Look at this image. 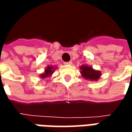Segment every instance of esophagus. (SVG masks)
Here are the masks:
<instances>
[{
    "mask_svg": "<svg viewBox=\"0 0 132 132\" xmlns=\"http://www.w3.org/2000/svg\"><path fill=\"white\" fill-rule=\"evenodd\" d=\"M65 65H71L72 62L71 61H69V62H64Z\"/></svg>",
    "mask_w": 132,
    "mask_h": 132,
    "instance_id": "obj_1",
    "label": "esophagus"
}]
</instances>
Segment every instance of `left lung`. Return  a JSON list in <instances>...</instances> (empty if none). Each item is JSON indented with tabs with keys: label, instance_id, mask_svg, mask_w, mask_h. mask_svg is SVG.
<instances>
[{
	"label": "left lung",
	"instance_id": "left-lung-1",
	"mask_svg": "<svg viewBox=\"0 0 132 132\" xmlns=\"http://www.w3.org/2000/svg\"><path fill=\"white\" fill-rule=\"evenodd\" d=\"M80 70L81 76L86 80L90 81H97L102 75L101 71L95 70L92 66L87 64L80 66Z\"/></svg>",
	"mask_w": 132,
	"mask_h": 132
}]
</instances>
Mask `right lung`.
<instances>
[{"label":"right lung","instance_id":"add662e5","mask_svg":"<svg viewBox=\"0 0 132 132\" xmlns=\"http://www.w3.org/2000/svg\"><path fill=\"white\" fill-rule=\"evenodd\" d=\"M57 66H47L46 67V69H44V71L42 73H41L39 75V78L41 79H44V78H47L51 77L52 76V74L54 73V71L56 69Z\"/></svg>","mask_w":132,"mask_h":132}]
</instances>
